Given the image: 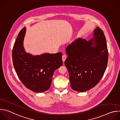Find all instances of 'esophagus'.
<instances>
[{
  "instance_id": "obj_1",
  "label": "esophagus",
  "mask_w": 120,
  "mask_h": 120,
  "mask_svg": "<svg viewBox=\"0 0 120 120\" xmlns=\"http://www.w3.org/2000/svg\"><path fill=\"white\" fill-rule=\"evenodd\" d=\"M66 57H67V56L65 55H64L62 56V60H63V62H64V61L65 60Z\"/></svg>"
}]
</instances>
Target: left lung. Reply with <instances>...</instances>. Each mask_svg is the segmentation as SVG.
I'll return each mask as SVG.
<instances>
[{
    "instance_id": "1",
    "label": "left lung",
    "mask_w": 120,
    "mask_h": 120,
    "mask_svg": "<svg viewBox=\"0 0 120 120\" xmlns=\"http://www.w3.org/2000/svg\"><path fill=\"white\" fill-rule=\"evenodd\" d=\"M94 38L87 41L79 38L68 45L64 64L69 74L71 88L83 92L94 87L106 69L108 52L104 33L99 27Z\"/></svg>"
}]
</instances>
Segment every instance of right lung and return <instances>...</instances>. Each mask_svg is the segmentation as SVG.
I'll use <instances>...</instances> for the list:
<instances>
[{"mask_svg":"<svg viewBox=\"0 0 120 120\" xmlns=\"http://www.w3.org/2000/svg\"><path fill=\"white\" fill-rule=\"evenodd\" d=\"M26 28L19 33L12 50L14 67L25 86L36 93L47 91L50 87L55 70L63 65L61 52L33 56L26 52L23 41Z\"/></svg>","mask_w":120,"mask_h":120,"instance_id":"right-lung-1","label":"right lung"}]
</instances>
